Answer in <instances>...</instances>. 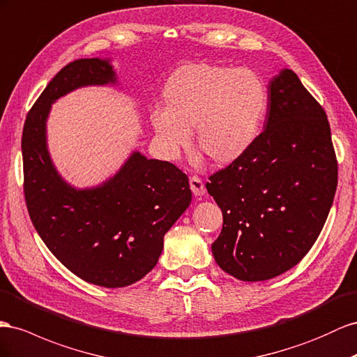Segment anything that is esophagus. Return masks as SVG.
Masks as SVG:
<instances>
[{"label":"esophagus","instance_id":"esophagus-1","mask_svg":"<svg viewBox=\"0 0 357 357\" xmlns=\"http://www.w3.org/2000/svg\"><path fill=\"white\" fill-rule=\"evenodd\" d=\"M189 185H190V190L192 194L195 197H202L206 194V186H204V181H202L198 176H192L189 178Z\"/></svg>","mask_w":357,"mask_h":357}]
</instances>
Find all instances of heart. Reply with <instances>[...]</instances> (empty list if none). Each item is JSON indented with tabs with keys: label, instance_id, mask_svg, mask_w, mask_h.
I'll return each mask as SVG.
<instances>
[{
	"label": "heart",
	"instance_id": "heart-1",
	"mask_svg": "<svg viewBox=\"0 0 357 357\" xmlns=\"http://www.w3.org/2000/svg\"><path fill=\"white\" fill-rule=\"evenodd\" d=\"M163 111L150 114L159 142L174 155L189 142L218 167L234 163L254 147L268 109V89L252 69L195 63L172 73L162 90Z\"/></svg>",
	"mask_w": 357,
	"mask_h": 357
}]
</instances>
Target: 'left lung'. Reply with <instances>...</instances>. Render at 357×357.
Masks as SVG:
<instances>
[{
	"label": "left lung",
	"mask_w": 357,
	"mask_h": 357,
	"mask_svg": "<svg viewBox=\"0 0 357 357\" xmlns=\"http://www.w3.org/2000/svg\"><path fill=\"white\" fill-rule=\"evenodd\" d=\"M336 185L326 112L284 69L268 84L267 120L254 147L206 185L224 216L211 245L218 266L249 282L290 271L320 236Z\"/></svg>",
	"instance_id": "8db88e82"
}]
</instances>
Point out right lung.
I'll list each match as a JSON object with an SVG mask.
<instances>
[{"label": "right lung", "instance_id": "obj_1", "mask_svg": "<svg viewBox=\"0 0 357 357\" xmlns=\"http://www.w3.org/2000/svg\"><path fill=\"white\" fill-rule=\"evenodd\" d=\"M115 81L108 60L69 63L38 96L22 132L24 194L36 231L72 273L107 288L137 282L158 264L163 236L192 199L185 172L139 151L98 188L75 189L56 172L46 146L51 105L79 86Z\"/></svg>", "mask_w": 357, "mask_h": 357}]
</instances>
